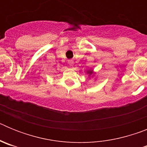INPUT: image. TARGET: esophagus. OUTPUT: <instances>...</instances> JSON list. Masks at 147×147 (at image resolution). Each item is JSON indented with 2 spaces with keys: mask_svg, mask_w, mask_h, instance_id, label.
<instances>
[{
  "mask_svg": "<svg viewBox=\"0 0 147 147\" xmlns=\"http://www.w3.org/2000/svg\"><path fill=\"white\" fill-rule=\"evenodd\" d=\"M68 64H69V65L73 66L74 65V62L72 59H69V60H68Z\"/></svg>",
  "mask_w": 147,
  "mask_h": 147,
  "instance_id": "esophagus-1",
  "label": "esophagus"
}]
</instances>
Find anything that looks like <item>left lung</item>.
Returning a JSON list of instances; mask_svg holds the SVG:
<instances>
[{
  "label": "left lung",
  "mask_w": 147,
  "mask_h": 147,
  "mask_svg": "<svg viewBox=\"0 0 147 147\" xmlns=\"http://www.w3.org/2000/svg\"><path fill=\"white\" fill-rule=\"evenodd\" d=\"M88 74H90H90H92V71H88Z\"/></svg>",
  "instance_id": "1"
}]
</instances>
